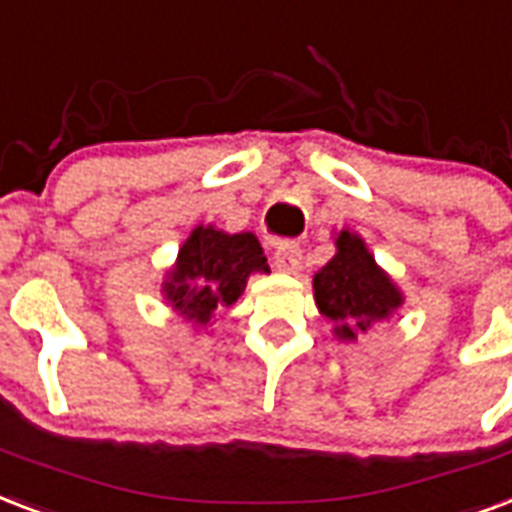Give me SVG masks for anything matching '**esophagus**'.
<instances>
[{"mask_svg":"<svg viewBox=\"0 0 512 512\" xmlns=\"http://www.w3.org/2000/svg\"><path fill=\"white\" fill-rule=\"evenodd\" d=\"M275 267L285 275H296L301 269V251L296 245H280L275 251Z\"/></svg>","mask_w":512,"mask_h":512,"instance_id":"1","label":"esophagus"}]
</instances>
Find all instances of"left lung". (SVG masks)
I'll return each mask as SVG.
<instances>
[{"mask_svg": "<svg viewBox=\"0 0 512 512\" xmlns=\"http://www.w3.org/2000/svg\"><path fill=\"white\" fill-rule=\"evenodd\" d=\"M336 253L326 267L312 277L315 304L323 318L334 323L339 342H355L376 323L390 320L403 307V291L395 280L376 264L366 240L342 229L334 237Z\"/></svg>", "mask_w": 512, "mask_h": 512, "instance_id": "obj_1", "label": "left lung"}]
</instances>
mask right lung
Returning <instances> with one entry per match:
<instances>
[{
	"label": "right lung",
	"instance_id": "obj_1",
	"mask_svg": "<svg viewBox=\"0 0 512 512\" xmlns=\"http://www.w3.org/2000/svg\"><path fill=\"white\" fill-rule=\"evenodd\" d=\"M253 272H269L259 237L197 224L165 272L162 299L194 331H208L243 296Z\"/></svg>",
	"mask_w": 512,
	"mask_h": 512
}]
</instances>
